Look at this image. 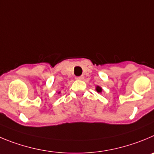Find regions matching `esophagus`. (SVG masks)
<instances>
[{
  "label": "esophagus",
  "instance_id": "1",
  "mask_svg": "<svg viewBox=\"0 0 154 154\" xmlns=\"http://www.w3.org/2000/svg\"><path fill=\"white\" fill-rule=\"evenodd\" d=\"M84 77V76H79V77H76V80H83Z\"/></svg>",
  "mask_w": 154,
  "mask_h": 154
}]
</instances>
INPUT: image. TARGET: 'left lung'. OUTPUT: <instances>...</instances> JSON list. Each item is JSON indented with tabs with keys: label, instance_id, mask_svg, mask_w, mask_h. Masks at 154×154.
<instances>
[{
	"label": "left lung",
	"instance_id": "obj_1",
	"mask_svg": "<svg viewBox=\"0 0 154 154\" xmlns=\"http://www.w3.org/2000/svg\"><path fill=\"white\" fill-rule=\"evenodd\" d=\"M96 90H97L98 93H102V91H103V89H102L100 87H99V86H97V87H96Z\"/></svg>",
	"mask_w": 154,
	"mask_h": 154
}]
</instances>
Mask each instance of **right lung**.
<instances>
[{
	"label": "right lung",
	"mask_w": 154,
	"mask_h": 154,
	"mask_svg": "<svg viewBox=\"0 0 154 154\" xmlns=\"http://www.w3.org/2000/svg\"><path fill=\"white\" fill-rule=\"evenodd\" d=\"M60 93V92H59V93Z\"/></svg>",
	"instance_id": "right-lung-1"
}]
</instances>
